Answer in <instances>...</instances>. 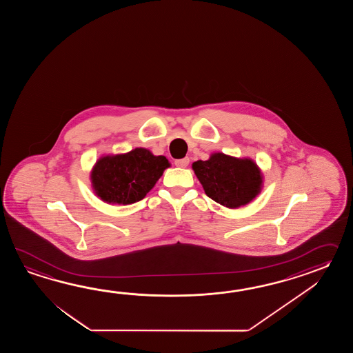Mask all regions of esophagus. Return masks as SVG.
Returning a JSON list of instances; mask_svg holds the SVG:
<instances>
[{
	"label": "esophagus",
	"mask_w": 353,
	"mask_h": 353,
	"mask_svg": "<svg viewBox=\"0 0 353 353\" xmlns=\"http://www.w3.org/2000/svg\"><path fill=\"white\" fill-rule=\"evenodd\" d=\"M174 164L179 168H187L189 165V158L178 159L174 161Z\"/></svg>",
	"instance_id": "esophagus-1"
}]
</instances>
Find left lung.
<instances>
[{
  "label": "left lung",
  "mask_w": 353,
  "mask_h": 353,
  "mask_svg": "<svg viewBox=\"0 0 353 353\" xmlns=\"http://www.w3.org/2000/svg\"><path fill=\"white\" fill-rule=\"evenodd\" d=\"M196 178L205 194L227 208H239L251 202L260 192L263 178L250 159L213 154L210 160L193 163Z\"/></svg>",
  "instance_id": "obj_1"
}]
</instances>
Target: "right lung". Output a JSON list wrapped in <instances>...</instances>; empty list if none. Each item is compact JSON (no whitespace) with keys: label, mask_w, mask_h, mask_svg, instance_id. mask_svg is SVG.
<instances>
[{"label":"right lung","mask_w":353,"mask_h":353,"mask_svg":"<svg viewBox=\"0 0 353 353\" xmlns=\"http://www.w3.org/2000/svg\"><path fill=\"white\" fill-rule=\"evenodd\" d=\"M169 166L165 157H154L146 149L105 157L92 172V183L98 196L107 203L131 204L149 193Z\"/></svg>","instance_id":"add662e5"}]
</instances>
